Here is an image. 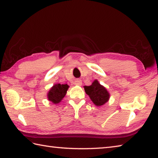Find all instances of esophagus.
Returning a JSON list of instances; mask_svg holds the SVG:
<instances>
[{"instance_id": "34e87169", "label": "esophagus", "mask_w": 158, "mask_h": 158, "mask_svg": "<svg viewBox=\"0 0 158 158\" xmlns=\"http://www.w3.org/2000/svg\"><path fill=\"white\" fill-rule=\"evenodd\" d=\"M74 85H81V84H82V82H81V80H79V79H76L75 81H74Z\"/></svg>"}]
</instances>
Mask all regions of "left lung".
Returning a JSON list of instances; mask_svg holds the SVG:
<instances>
[{"label": "left lung", "mask_w": 158, "mask_h": 158, "mask_svg": "<svg viewBox=\"0 0 158 158\" xmlns=\"http://www.w3.org/2000/svg\"><path fill=\"white\" fill-rule=\"evenodd\" d=\"M84 88L85 93L89 96L93 104L98 106L104 105L110 98L108 90L97 79L94 80L90 85H85Z\"/></svg>", "instance_id": "left-lung-1"}]
</instances>
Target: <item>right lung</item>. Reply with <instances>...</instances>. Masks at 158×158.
Listing matches in <instances>:
<instances>
[{
    "label": "right lung",
    "mask_w": 158,
    "mask_h": 158,
    "mask_svg": "<svg viewBox=\"0 0 158 158\" xmlns=\"http://www.w3.org/2000/svg\"><path fill=\"white\" fill-rule=\"evenodd\" d=\"M69 89L68 84H56L51 88L47 93L48 100L53 104L60 103L65 97Z\"/></svg>",
    "instance_id": "add662e5"
}]
</instances>
